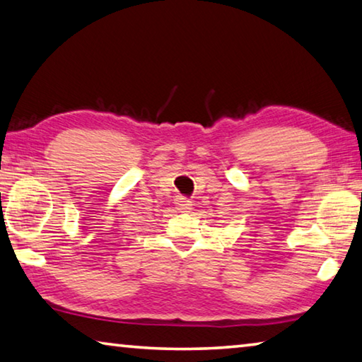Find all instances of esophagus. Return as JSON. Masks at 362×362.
Listing matches in <instances>:
<instances>
[{
  "mask_svg": "<svg viewBox=\"0 0 362 362\" xmlns=\"http://www.w3.org/2000/svg\"><path fill=\"white\" fill-rule=\"evenodd\" d=\"M175 204H177V209L182 211V212H189L192 211V201L188 198H183V196H179V198L175 199Z\"/></svg>",
  "mask_w": 362,
  "mask_h": 362,
  "instance_id": "34e87169",
  "label": "esophagus"
}]
</instances>
